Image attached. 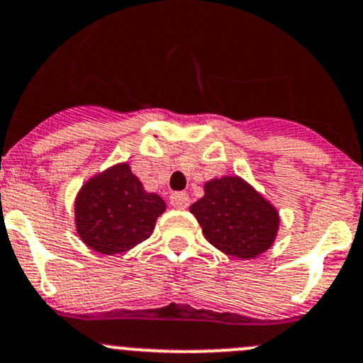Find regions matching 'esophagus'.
<instances>
[{
	"instance_id": "1",
	"label": "esophagus",
	"mask_w": 363,
	"mask_h": 363,
	"mask_svg": "<svg viewBox=\"0 0 363 363\" xmlns=\"http://www.w3.org/2000/svg\"><path fill=\"white\" fill-rule=\"evenodd\" d=\"M170 203L177 209H186L189 206V195L184 191H177V193H172L170 195Z\"/></svg>"
}]
</instances>
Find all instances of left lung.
Here are the masks:
<instances>
[{
    "instance_id": "left-lung-1",
    "label": "left lung",
    "mask_w": 363,
    "mask_h": 363,
    "mask_svg": "<svg viewBox=\"0 0 363 363\" xmlns=\"http://www.w3.org/2000/svg\"><path fill=\"white\" fill-rule=\"evenodd\" d=\"M189 213L214 248L238 259H255L279 235V209L239 175L207 181Z\"/></svg>"
}]
</instances>
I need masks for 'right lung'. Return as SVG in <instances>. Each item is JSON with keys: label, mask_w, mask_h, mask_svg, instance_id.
<instances>
[{"label": "right lung", "mask_w": 363, "mask_h": 363, "mask_svg": "<svg viewBox=\"0 0 363 363\" xmlns=\"http://www.w3.org/2000/svg\"><path fill=\"white\" fill-rule=\"evenodd\" d=\"M164 211V200L147 191L124 161L81 186L74 199V227L88 248L115 255L149 239Z\"/></svg>", "instance_id": "1"}]
</instances>
